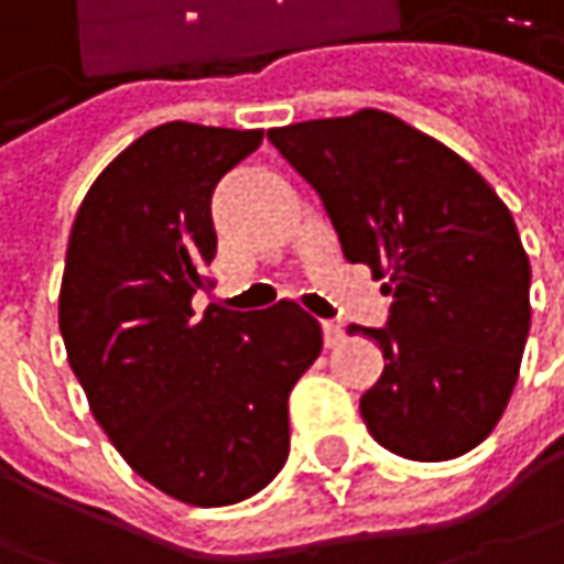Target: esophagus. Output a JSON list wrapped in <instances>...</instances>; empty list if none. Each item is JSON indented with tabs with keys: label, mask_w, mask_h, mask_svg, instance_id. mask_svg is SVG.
Segmentation results:
<instances>
[{
	"label": "esophagus",
	"mask_w": 564,
	"mask_h": 564,
	"mask_svg": "<svg viewBox=\"0 0 564 564\" xmlns=\"http://www.w3.org/2000/svg\"><path fill=\"white\" fill-rule=\"evenodd\" d=\"M322 332H325V348L345 345V328L338 322H322Z\"/></svg>",
	"instance_id": "obj_1"
}]
</instances>
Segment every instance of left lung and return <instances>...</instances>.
Returning <instances> with one entry per match:
<instances>
[{"mask_svg":"<svg viewBox=\"0 0 564 564\" xmlns=\"http://www.w3.org/2000/svg\"><path fill=\"white\" fill-rule=\"evenodd\" d=\"M313 184L350 264L389 278L377 341L380 382L364 392L370 437L395 456L441 463L491 434L530 332V261L511 210L444 143L386 111L268 130Z\"/></svg>","mask_w":564,"mask_h":564,"instance_id":"8db88e82","label":"left lung"}]
</instances>
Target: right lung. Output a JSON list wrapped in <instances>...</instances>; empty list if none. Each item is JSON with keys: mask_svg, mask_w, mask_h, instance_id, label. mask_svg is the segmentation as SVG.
I'll list each match as a JSON object with an SVG mask.
<instances>
[{"mask_svg": "<svg viewBox=\"0 0 564 564\" xmlns=\"http://www.w3.org/2000/svg\"><path fill=\"white\" fill-rule=\"evenodd\" d=\"M261 137L184 120L143 133L88 187L59 286L95 421L137 476L197 508L246 501L281 473L286 399L322 350L318 322L290 300L191 306L216 254V184Z\"/></svg>", "mask_w": 564, "mask_h": 564, "instance_id": "obj_1", "label": "right lung"}]
</instances>
